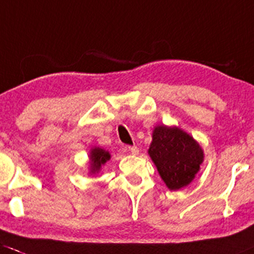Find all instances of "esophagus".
<instances>
[{
  "mask_svg": "<svg viewBox=\"0 0 254 254\" xmlns=\"http://www.w3.org/2000/svg\"><path fill=\"white\" fill-rule=\"evenodd\" d=\"M128 151H129L130 154H133V155H137V154L139 153V149H138L135 145L128 146Z\"/></svg>",
  "mask_w": 254,
  "mask_h": 254,
  "instance_id": "1",
  "label": "esophagus"
}]
</instances>
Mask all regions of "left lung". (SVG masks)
Wrapping results in <instances>:
<instances>
[{
    "mask_svg": "<svg viewBox=\"0 0 254 254\" xmlns=\"http://www.w3.org/2000/svg\"><path fill=\"white\" fill-rule=\"evenodd\" d=\"M148 154L171 190L190 185L204 160L203 149L193 137L181 128L164 125L154 128Z\"/></svg>",
    "mask_w": 254,
    "mask_h": 254,
    "instance_id": "8db88e82",
    "label": "left lung"
}]
</instances>
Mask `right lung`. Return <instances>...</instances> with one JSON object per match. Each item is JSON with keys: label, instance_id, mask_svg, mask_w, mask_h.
Segmentation results:
<instances>
[{"label": "right lung", "instance_id": "right-lung-1", "mask_svg": "<svg viewBox=\"0 0 254 254\" xmlns=\"http://www.w3.org/2000/svg\"><path fill=\"white\" fill-rule=\"evenodd\" d=\"M111 155L108 150L95 146L90 150L89 160H90V172L89 174L96 175L101 170V166L105 165L106 161L110 160Z\"/></svg>", "mask_w": 254, "mask_h": 254}]
</instances>
